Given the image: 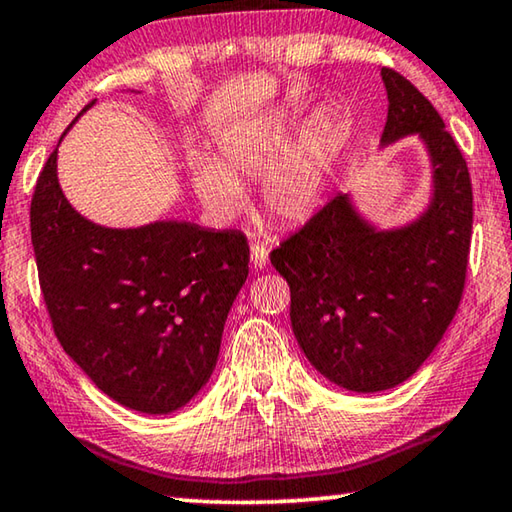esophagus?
Segmentation results:
<instances>
[{
  "label": "esophagus",
  "instance_id": "1",
  "mask_svg": "<svg viewBox=\"0 0 512 512\" xmlns=\"http://www.w3.org/2000/svg\"><path fill=\"white\" fill-rule=\"evenodd\" d=\"M250 259H253V264L257 268H264L268 264V248L264 244H259V241H255V244L250 246Z\"/></svg>",
  "mask_w": 512,
  "mask_h": 512
}]
</instances>
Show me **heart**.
I'll use <instances>...</instances> for the list:
<instances>
[{"mask_svg": "<svg viewBox=\"0 0 512 512\" xmlns=\"http://www.w3.org/2000/svg\"><path fill=\"white\" fill-rule=\"evenodd\" d=\"M332 151L334 128L327 119H316L296 140V117L273 110L225 133L212 160L196 158L192 185L207 210L228 219L244 205L241 183L266 176V210L282 223H302L323 201Z\"/></svg>", "mask_w": 512, "mask_h": 512, "instance_id": "heart-1", "label": "heart"}]
</instances>
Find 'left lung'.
<instances>
[{
  "label": "left lung",
  "mask_w": 512,
  "mask_h": 512,
  "mask_svg": "<svg viewBox=\"0 0 512 512\" xmlns=\"http://www.w3.org/2000/svg\"><path fill=\"white\" fill-rule=\"evenodd\" d=\"M381 79V142L420 133L429 149L436 189L427 214L379 232L339 194L271 250L305 357L357 393L402 384L443 339L463 298L474 214L470 171L443 117L400 72L384 67Z\"/></svg>",
  "instance_id": "8db88e82"
}]
</instances>
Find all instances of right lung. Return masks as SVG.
I'll return each mask as SVG.
<instances>
[{
	"mask_svg": "<svg viewBox=\"0 0 512 512\" xmlns=\"http://www.w3.org/2000/svg\"><path fill=\"white\" fill-rule=\"evenodd\" d=\"M31 244L56 339L103 393L169 413L201 391L248 277L244 232L94 225L60 192L54 149L33 189Z\"/></svg>",
	"mask_w": 512,
	"mask_h": 512,
	"instance_id": "right-lung-1",
	"label": "right lung"
}]
</instances>
